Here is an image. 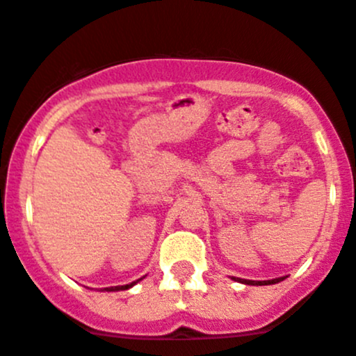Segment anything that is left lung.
Wrapping results in <instances>:
<instances>
[{
	"instance_id": "1",
	"label": "left lung",
	"mask_w": 356,
	"mask_h": 356,
	"mask_svg": "<svg viewBox=\"0 0 356 356\" xmlns=\"http://www.w3.org/2000/svg\"><path fill=\"white\" fill-rule=\"evenodd\" d=\"M235 281H238V283H244V284H275L279 283V281H283L284 277H275V279H268V281H249V279H241V277H234Z\"/></svg>"
}]
</instances>
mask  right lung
I'll list each match as a JSON object with an SVG mask.
<instances>
[{
	"mask_svg": "<svg viewBox=\"0 0 356 356\" xmlns=\"http://www.w3.org/2000/svg\"><path fill=\"white\" fill-rule=\"evenodd\" d=\"M138 281H140V279H137V281H133V283H129V284H124V286H111V288H105V290H107V291H121V290H128V288L135 286V284H137Z\"/></svg>",
	"mask_w": 356,
	"mask_h": 356,
	"instance_id": "add662e5",
	"label": "right lung"
}]
</instances>
